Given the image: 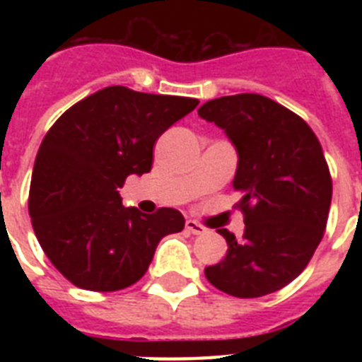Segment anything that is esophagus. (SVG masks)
Returning a JSON list of instances; mask_svg holds the SVG:
<instances>
[{"mask_svg": "<svg viewBox=\"0 0 362 362\" xmlns=\"http://www.w3.org/2000/svg\"><path fill=\"white\" fill-rule=\"evenodd\" d=\"M186 231L193 233V235H201V233L206 231V227L201 226V223H199V221H195V220H187L186 221Z\"/></svg>", "mask_w": 362, "mask_h": 362, "instance_id": "esophagus-1", "label": "esophagus"}]
</instances>
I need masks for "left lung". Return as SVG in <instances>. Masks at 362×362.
<instances>
[{"label":"left lung","instance_id":"8db88e82","mask_svg":"<svg viewBox=\"0 0 362 362\" xmlns=\"http://www.w3.org/2000/svg\"><path fill=\"white\" fill-rule=\"evenodd\" d=\"M199 116L237 148L233 186L246 223L242 238L220 229L229 250L204 276L238 298L278 291L306 269L325 235L332 178L323 148L300 116L259 93L206 101Z\"/></svg>","mask_w":362,"mask_h":362}]
</instances>
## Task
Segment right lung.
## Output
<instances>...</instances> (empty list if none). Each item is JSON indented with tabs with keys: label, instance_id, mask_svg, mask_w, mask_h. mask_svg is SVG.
Returning <instances> with one entry per match:
<instances>
[{
	"label": "right lung",
	"instance_id": "obj_1",
	"mask_svg": "<svg viewBox=\"0 0 362 362\" xmlns=\"http://www.w3.org/2000/svg\"><path fill=\"white\" fill-rule=\"evenodd\" d=\"M197 99L109 86L59 116L37 152L30 218L50 263L76 287L118 291L139 281L159 240L184 229L175 209H125L118 189L150 173L153 144Z\"/></svg>",
	"mask_w": 362,
	"mask_h": 362
}]
</instances>
